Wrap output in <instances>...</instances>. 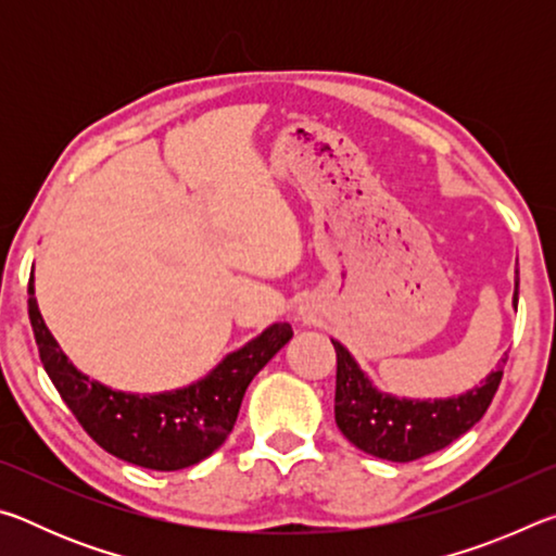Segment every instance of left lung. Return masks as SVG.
<instances>
[{"instance_id": "1", "label": "left lung", "mask_w": 556, "mask_h": 556, "mask_svg": "<svg viewBox=\"0 0 556 556\" xmlns=\"http://www.w3.org/2000/svg\"><path fill=\"white\" fill-rule=\"evenodd\" d=\"M517 301V285L515 296ZM336 348V425L343 437L370 456L407 464L448 446L481 421L503 380V365L483 384L448 400H400L378 392L353 355Z\"/></svg>"}]
</instances>
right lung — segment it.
Instances as JSON below:
<instances>
[{
  "mask_svg": "<svg viewBox=\"0 0 556 556\" xmlns=\"http://www.w3.org/2000/svg\"><path fill=\"white\" fill-rule=\"evenodd\" d=\"M29 318L43 368L80 427L108 454L152 470H181L208 458L232 431L252 378L294 336L289 324H275L225 357L208 378L174 392L129 394L73 368L43 324L34 275Z\"/></svg>",
  "mask_w": 556,
  "mask_h": 556,
  "instance_id": "add662e5",
  "label": "right lung"
}]
</instances>
